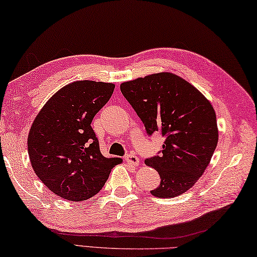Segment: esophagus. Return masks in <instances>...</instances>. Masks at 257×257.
<instances>
[{"label":"esophagus","mask_w":257,"mask_h":257,"mask_svg":"<svg viewBox=\"0 0 257 257\" xmlns=\"http://www.w3.org/2000/svg\"><path fill=\"white\" fill-rule=\"evenodd\" d=\"M124 161L132 166H138L139 165V158L136 155H134V154H130V155L125 156Z\"/></svg>","instance_id":"34e87169"}]
</instances>
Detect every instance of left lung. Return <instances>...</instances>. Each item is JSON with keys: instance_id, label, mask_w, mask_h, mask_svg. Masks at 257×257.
Wrapping results in <instances>:
<instances>
[{"instance_id": "8db88e82", "label": "left lung", "mask_w": 257, "mask_h": 257, "mask_svg": "<svg viewBox=\"0 0 257 257\" xmlns=\"http://www.w3.org/2000/svg\"><path fill=\"white\" fill-rule=\"evenodd\" d=\"M120 90L147 134L165 137L161 155L145 161L161 176L151 193L170 199L186 192L204 173L217 147L212 104L192 84L170 72L123 82Z\"/></svg>"}]
</instances>
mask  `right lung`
<instances>
[{"instance_id": "add662e5", "label": "right lung", "mask_w": 257, "mask_h": 257, "mask_svg": "<svg viewBox=\"0 0 257 257\" xmlns=\"http://www.w3.org/2000/svg\"><path fill=\"white\" fill-rule=\"evenodd\" d=\"M113 83L76 81L46 102L31 124L28 153L36 175L51 192L84 201L103 188L118 157L102 155L92 120L114 90Z\"/></svg>"}]
</instances>
